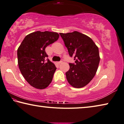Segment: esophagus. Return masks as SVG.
<instances>
[{"mask_svg": "<svg viewBox=\"0 0 124 124\" xmlns=\"http://www.w3.org/2000/svg\"><path fill=\"white\" fill-rule=\"evenodd\" d=\"M58 64H62V60L61 61H60V62H58Z\"/></svg>", "mask_w": 124, "mask_h": 124, "instance_id": "esophagus-1", "label": "esophagus"}]
</instances>
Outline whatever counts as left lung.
<instances>
[{
    "mask_svg": "<svg viewBox=\"0 0 124 124\" xmlns=\"http://www.w3.org/2000/svg\"><path fill=\"white\" fill-rule=\"evenodd\" d=\"M71 57L75 63H70L66 79L73 87L80 88L89 83L95 76L100 62L99 48L89 37L78 31L59 33Z\"/></svg>",
    "mask_w": 124,
    "mask_h": 124,
    "instance_id": "obj_1",
    "label": "left lung"
}]
</instances>
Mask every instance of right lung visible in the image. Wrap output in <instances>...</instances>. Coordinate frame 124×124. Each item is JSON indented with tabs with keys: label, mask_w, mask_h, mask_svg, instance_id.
<instances>
[{
	"label": "right lung",
	"mask_w": 124,
	"mask_h": 124,
	"mask_svg": "<svg viewBox=\"0 0 124 124\" xmlns=\"http://www.w3.org/2000/svg\"><path fill=\"white\" fill-rule=\"evenodd\" d=\"M57 32L37 31L27 35L17 49L19 70L30 85L39 89L52 82L56 67L45 52L47 46L57 41Z\"/></svg>",
	"instance_id": "obj_1"
}]
</instances>
